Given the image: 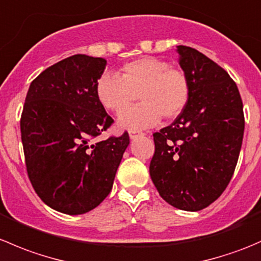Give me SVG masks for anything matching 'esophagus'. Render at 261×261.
Returning <instances> with one entry per match:
<instances>
[{
    "mask_svg": "<svg viewBox=\"0 0 261 261\" xmlns=\"http://www.w3.org/2000/svg\"><path fill=\"white\" fill-rule=\"evenodd\" d=\"M128 135H130V138H131V139H135V138H138V136H140V135H144V133H141V131L131 130L130 133H128Z\"/></svg>",
    "mask_w": 261,
    "mask_h": 261,
    "instance_id": "34e87169",
    "label": "esophagus"
}]
</instances>
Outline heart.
I'll return each instance as SVG.
<instances>
[{
  "label": "heart",
  "mask_w": 261,
  "mask_h": 261,
  "mask_svg": "<svg viewBox=\"0 0 261 261\" xmlns=\"http://www.w3.org/2000/svg\"><path fill=\"white\" fill-rule=\"evenodd\" d=\"M96 94L109 111L120 114L126 109L118 123L135 130L156 125L162 116L167 120L178 117L191 99V82L183 70L165 60L144 57L123 64L121 77L103 73L96 83ZM138 98L143 103L127 110Z\"/></svg>",
  "instance_id": "b5f03b06"
}]
</instances>
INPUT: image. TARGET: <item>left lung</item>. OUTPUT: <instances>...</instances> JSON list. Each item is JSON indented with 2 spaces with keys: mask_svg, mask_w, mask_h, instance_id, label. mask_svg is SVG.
I'll return each mask as SVG.
<instances>
[{
  "mask_svg": "<svg viewBox=\"0 0 261 261\" xmlns=\"http://www.w3.org/2000/svg\"><path fill=\"white\" fill-rule=\"evenodd\" d=\"M177 50L191 82V99L173 123L152 134L149 170L164 201L199 211L223 193L235 172L245 128L243 101L217 63L189 46Z\"/></svg>",
  "mask_w": 261,
  "mask_h": 261,
  "instance_id": "obj_1",
  "label": "left lung"
}]
</instances>
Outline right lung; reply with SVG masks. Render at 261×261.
Instances as JSON below:
<instances>
[{
	"label": "right lung",
	"mask_w": 261,
	"mask_h": 261,
	"mask_svg": "<svg viewBox=\"0 0 261 261\" xmlns=\"http://www.w3.org/2000/svg\"><path fill=\"white\" fill-rule=\"evenodd\" d=\"M103 58L77 54L46 68L30 84L20 127L29 179L55 211L82 215L110 194L130 144L127 131L93 143L114 123L96 94Z\"/></svg>",
	"instance_id": "1"
}]
</instances>
